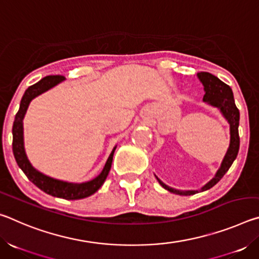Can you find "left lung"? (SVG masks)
Masks as SVG:
<instances>
[{
  "label": "left lung",
  "instance_id": "obj_1",
  "mask_svg": "<svg viewBox=\"0 0 259 259\" xmlns=\"http://www.w3.org/2000/svg\"><path fill=\"white\" fill-rule=\"evenodd\" d=\"M198 77L200 81L202 82L204 87L205 94L203 96V102L208 103L212 106L217 107L221 109L223 115L225 116V119L230 123V133H231V140H230V147L226 152V155L224 160L222 162L221 168L218 169V171L214 175V177L210 181L209 183L205 184V185L201 188V192L207 191L209 188L216 185V184L221 181L223 176L227 172V170L230 169V166L233 163V161L236 159V155H238L239 147H240V137H239V120H240V113L239 109L236 107L233 93H232V89L230 85H227L226 83L219 80L217 76L212 75L208 72H200L198 74ZM157 178V177H156ZM160 185L164 187L165 190L169 192L175 193V194L178 195H193L198 191H178L166 186L165 184L162 183L159 178Z\"/></svg>",
  "mask_w": 259,
  "mask_h": 259
}]
</instances>
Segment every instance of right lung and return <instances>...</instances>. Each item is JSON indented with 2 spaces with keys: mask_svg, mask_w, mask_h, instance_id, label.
I'll list each match as a JSON object with an SVG mask.
<instances>
[{
  "mask_svg": "<svg viewBox=\"0 0 259 259\" xmlns=\"http://www.w3.org/2000/svg\"><path fill=\"white\" fill-rule=\"evenodd\" d=\"M63 80H65V77L61 75L46 76L37 83L30 85L28 89L25 91L20 102L19 111L16 114L14 126H12V151H14L17 164L19 165V168L23 170L29 181L32 182L34 185H36L40 190L46 192L47 194L56 196V198H61L66 200H78L93 195L95 192H97L99 188L102 187L105 179H106L109 172V170H111L113 154L114 151H115V147H114L111 155H109L106 164H105L103 171L100 172V175H98V176L93 179V181L82 184H72L57 181V179L50 178L46 176V175L38 172L37 170L34 169L32 164L29 163L24 148L23 119L26 114V111H27L29 103L32 102V99L36 97V96L43 94L47 90H49L50 88L58 84V83Z\"/></svg>",
  "mask_w": 259,
  "mask_h": 259,
  "instance_id": "add662e5",
  "label": "right lung"
}]
</instances>
